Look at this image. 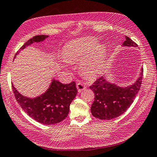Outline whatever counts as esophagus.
I'll use <instances>...</instances> for the list:
<instances>
[{"label": "esophagus", "instance_id": "34e87169", "mask_svg": "<svg viewBox=\"0 0 157 157\" xmlns=\"http://www.w3.org/2000/svg\"><path fill=\"white\" fill-rule=\"evenodd\" d=\"M86 85L85 84L82 83V82H78L77 84H76V88H77L78 91L79 92H81L82 90H85V89H86Z\"/></svg>", "mask_w": 157, "mask_h": 157}]
</instances>
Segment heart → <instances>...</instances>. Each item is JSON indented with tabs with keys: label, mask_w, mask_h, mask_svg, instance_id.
<instances>
[{
	"label": "heart",
	"mask_w": 157,
	"mask_h": 157,
	"mask_svg": "<svg viewBox=\"0 0 157 157\" xmlns=\"http://www.w3.org/2000/svg\"><path fill=\"white\" fill-rule=\"evenodd\" d=\"M64 55L69 62L81 61L80 67L82 74L94 77L101 71L106 57V48L98 44L95 37H85L71 41L64 48Z\"/></svg>",
	"instance_id": "1"
}]
</instances>
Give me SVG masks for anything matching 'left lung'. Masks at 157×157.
Listing matches in <instances>:
<instances>
[{
  "mask_svg": "<svg viewBox=\"0 0 157 157\" xmlns=\"http://www.w3.org/2000/svg\"><path fill=\"white\" fill-rule=\"evenodd\" d=\"M123 46L137 47V44L126 36ZM144 69L141 68L140 76L133 85L126 87H118L110 83L105 77H100L90 87L95 98L91 107L93 116L100 120H111L117 117L129 108L141 85Z\"/></svg>",
  "mask_w": 157,
  "mask_h": 157,
  "instance_id": "left-lung-1",
  "label": "left lung"
}]
</instances>
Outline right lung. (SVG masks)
Instances as JSON below:
<instances>
[{"instance_id":"obj_1","label":"right lung","mask_w":157,"mask_h":157,"mask_svg":"<svg viewBox=\"0 0 157 157\" xmlns=\"http://www.w3.org/2000/svg\"><path fill=\"white\" fill-rule=\"evenodd\" d=\"M48 37L44 35L34 36L24 44L20 51L34 42H42ZM12 90L23 110L33 119L44 124H55L63 121L68 115L70 105L77 94L75 81L63 84L56 80H52L45 93L34 98L23 96L13 85Z\"/></svg>"}]
</instances>
